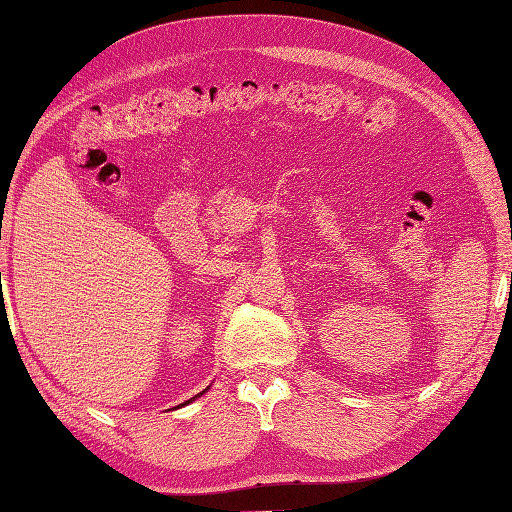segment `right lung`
<instances>
[{
    "label": "right lung",
    "instance_id": "right-lung-1",
    "mask_svg": "<svg viewBox=\"0 0 512 512\" xmlns=\"http://www.w3.org/2000/svg\"><path fill=\"white\" fill-rule=\"evenodd\" d=\"M204 391H206V389H204ZM204 391H200V394H198V396H193V398H191V400H187V402H193V400H195V398H200V396H202V394H204ZM187 402H184V405H187Z\"/></svg>",
    "mask_w": 512,
    "mask_h": 512
}]
</instances>
